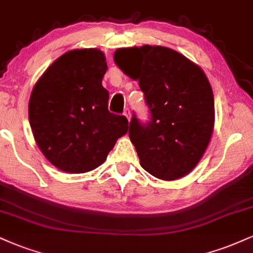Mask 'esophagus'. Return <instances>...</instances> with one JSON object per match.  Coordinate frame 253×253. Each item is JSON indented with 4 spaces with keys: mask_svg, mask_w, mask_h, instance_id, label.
I'll return each instance as SVG.
<instances>
[{
    "mask_svg": "<svg viewBox=\"0 0 253 253\" xmlns=\"http://www.w3.org/2000/svg\"><path fill=\"white\" fill-rule=\"evenodd\" d=\"M124 115L125 117H126L127 119H128V121L130 120V118H132V113H130V111L128 108H126L125 109V112H124Z\"/></svg>",
    "mask_w": 253,
    "mask_h": 253,
    "instance_id": "1",
    "label": "esophagus"
}]
</instances>
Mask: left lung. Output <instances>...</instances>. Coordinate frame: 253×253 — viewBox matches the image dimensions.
Segmentation results:
<instances>
[{"label": "left lung", "instance_id": "1", "mask_svg": "<svg viewBox=\"0 0 253 253\" xmlns=\"http://www.w3.org/2000/svg\"><path fill=\"white\" fill-rule=\"evenodd\" d=\"M114 61L139 81L148 123L133 114L129 139L140 165L161 180L190 173L208 148L214 126V99L205 73L182 54L161 45L120 48Z\"/></svg>", "mask_w": 253, "mask_h": 253}]
</instances>
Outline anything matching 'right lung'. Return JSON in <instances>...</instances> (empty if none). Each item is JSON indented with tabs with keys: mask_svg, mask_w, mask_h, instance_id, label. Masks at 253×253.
<instances>
[{
	"mask_svg": "<svg viewBox=\"0 0 253 253\" xmlns=\"http://www.w3.org/2000/svg\"><path fill=\"white\" fill-rule=\"evenodd\" d=\"M106 57L95 48L69 50L48 67L29 99L36 144L50 164L68 173L100 166L128 130L125 115L108 111L102 87Z\"/></svg>",
	"mask_w": 253,
	"mask_h": 253,
	"instance_id": "1",
	"label": "right lung"
}]
</instances>
